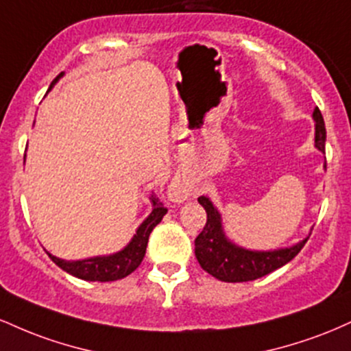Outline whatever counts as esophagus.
<instances>
[{
  "instance_id": "1",
  "label": "esophagus",
  "mask_w": 351,
  "mask_h": 351,
  "mask_svg": "<svg viewBox=\"0 0 351 351\" xmlns=\"http://www.w3.org/2000/svg\"><path fill=\"white\" fill-rule=\"evenodd\" d=\"M168 195H170V198L173 201L181 203V201L189 198V195H191V189H189L188 184L183 183V181H175V183H171Z\"/></svg>"
}]
</instances>
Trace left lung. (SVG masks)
<instances>
[{"label": "left lung", "instance_id": "8db88e82", "mask_svg": "<svg viewBox=\"0 0 351 351\" xmlns=\"http://www.w3.org/2000/svg\"><path fill=\"white\" fill-rule=\"evenodd\" d=\"M315 120V147L325 153V122L318 107L313 110ZM327 167V163H325ZM198 203L206 209V226L195 239V254L201 267L217 280L247 282L267 276L276 269L291 263L307 243L308 237L292 247L274 249V251H249L239 247L224 234L221 215L206 196H199Z\"/></svg>", "mask_w": 351, "mask_h": 351}]
</instances>
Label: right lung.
<instances>
[{"label":"right lung","mask_w":351,"mask_h":351,"mask_svg":"<svg viewBox=\"0 0 351 351\" xmlns=\"http://www.w3.org/2000/svg\"><path fill=\"white\" fill-rule=\"evenodd\" d=\"M62 77V72L52 80L51 87L54 86L58 80ZM153 209L150 216L140 224L136 229V234L132 237V241L128 243L122 251L110 254V256H99V257H90V259L84 261H64L59 257L52 256L47 252V256L51 257L52 263L59 265L62 271H66L71 276L79 277L82 280H90V282H112L119 280L127 277L128 274H132L142 264L145 251H147L148 237L153 228L163 219V216L167 215L168 209L163 206V203L156 198L155 195L150 196Z\"/></svg>","instance_id":"1"}]
</instances>
